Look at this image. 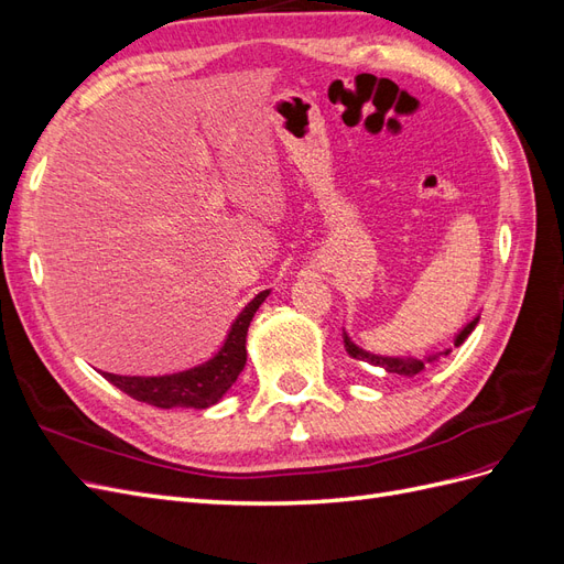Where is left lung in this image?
Wrapping results in <instances>:
<instances>
[{
  "label": "left lung",
  "instance_id": "1",
  "mask_svg": "<svg viewBox=\"0 0 564 564\" xmlns=\"http://www.w3.org/2000/svg\"><path fill=\"white\" fill-rule=\"evenodd\" d=\"M477 322H480V315H475L473 319H468L464 327L456 332L454 348H458L473 334V329L477 327ZM344 346H346L348 355L355 357V360L369 362L373 367H383L390 373H402V377H416V373H421L425 369V365H433V362L440 360V357H447L452 352V346H449L445 350H433V352H425V355H379V352H371V350H365V348L357 346L355 340L348 336L346 329H344Z\"/></svg>",
  "mask_w": 564,
  "mask_h": 564
}]
</instances>
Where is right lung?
I'll list each match as a JSON object with an SVG mask.
<instances>
[{"label":"right lung","mask_w":564,"mask_h":564,"mask_svg":"<svg viewBox=\"0 0 564 564\" xmlns=\"http://www.w3.org/2000/svg\"><path fill=\"white\" fill-rule=\"evenodd\" d=\"M270 296V289L256 294L230 324L220 348L195 367H187L174 373H160V377H119V373L100 371L104 379L117 386L129 398L148 402L160 409H209L224 400L226 392L240 377L247 365V332L249 324L261 308V303Z\"/></svg>","instance_id":"obj_1"}]
</instances>
